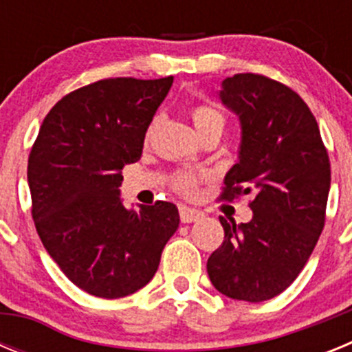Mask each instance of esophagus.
<instances>
[{"instance_id":"1","label":"esophagus","mask_w":352,"mask_h":352,"mask_svg":"<svg viewBox=\"0 0 352 352\" xmlns=\"http://www.w3.org/2000/svg\"><path fill=\"white\" fill-rule=\"evenodd\" d=\"M203 219V213L199 210H192V208L186 206H179V220L183 223H190V222H197V220Z\"/></svg>"}]
</instances>
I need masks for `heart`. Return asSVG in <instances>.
<instances>
[{
	"label": "heart",
	"mask_w": 352,
	"mask_h": 352,
	"mask_svg": "<svg viewBox=\"0 0 352 352\" xmlns=\"http://www.w3.org/2000/svg\"><path fill=\"white\" fill-rule=\"evenodd\" d=\"M192 120H194L195 129L199 130L201 135L210 132H223L226 129V116L220 109L210 104H197L190 111ZM153 129V126H151ZM204 182V174L192 173V170H178L170 178V186L178 194L190 197L197 192V186Z\"/></svg>",
	"instance_id": "1"
}]
</instances>
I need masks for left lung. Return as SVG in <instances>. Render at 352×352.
Returning a JSON list of instances; mask_svg holds the SVG:
<instances>
[{
  "label": "left lung",
  "mask_w": 352,
  "mask_h": 352,
  "mask_svg": "<svg viewBox=\"0 0 352 352\" xmlns=\"http://www.w3.org/2000/svg\"><path fill=\"white\" fill-rule=\"evenodd\" d=\"M220 98L241 121L239 162L227 173L220 199L254 192L248 223L227 222L208 259L217 291L232 300H272L309 261L326 220L331 169L309 105L289 86L261 74H236Z\"/></svg>",
  "instance_id": "obj_1"
}]
</instances>
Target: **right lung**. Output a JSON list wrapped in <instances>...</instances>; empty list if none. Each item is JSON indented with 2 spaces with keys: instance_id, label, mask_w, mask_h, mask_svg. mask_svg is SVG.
<instances>
[{
  "instance_id": "1",
  "label": "right lung",
  "mask_w": 352,
  "mask_h": 352,
  "mask_svg": "<svg viewBox=\"0 0 352 352\" xmlns=\"http://www.w3.org/2000/svg\"><path fill=\"white\" fill-rule=\"evenodd\" d=\"M173 77H109L61 98L28 158L31 214L49 256L79 289L98 298L144 287L179 223L157 201L129 210L121 169L141 158L144 135Z\"/></svg>"
}]
</instances>
